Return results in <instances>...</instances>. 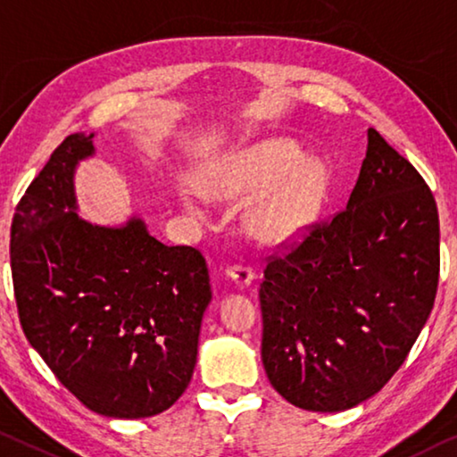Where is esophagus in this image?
<instances>
[{
    "label": "esophagus",
    "instance_id": "esophagus-1",
    "mask_svg": "<svg viewBox=\"0 0 457 457\" xmlns=\"http://www.w3.org/2000/svg\"><path fill=\"white\" fill-rule=\"evenodd\" d=\"M227 276L233 279V282L238 286V287H245L249 286L253 279H255V271H253L251 268H247V265H228L227 268Z\"/></svg>",
    "mask_w": 457,
    "mask_h": 457
}]
</instances>
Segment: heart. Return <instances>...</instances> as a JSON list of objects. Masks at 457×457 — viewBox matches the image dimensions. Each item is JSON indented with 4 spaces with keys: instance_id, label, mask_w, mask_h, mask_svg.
Listing matches in <instances>:
<instances>
[{
    "instance_id": "1",
    "label": "heart",
    "mask_w": 457,
    "mask_h": 457,
    "mask_svg": "<svg viewBox=\"0 0 457 457\" xmlns=\"http://www.w3.org/2000/svg\"><path fill=\"white\" fill-rule=\"evenodd\" d=\"M274 186L253 202L247 214L253 233L270 243H282L300 235L322 202L327 170L320 161L306 159L300 146L286 138H271L230 153L202 175L204 192L220 198H237ZM179 204L189 214H202L192 195L181 192Z\"/></svg>"
}]
</instances>
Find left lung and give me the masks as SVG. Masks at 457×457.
<instances>
[{
  "label": "left lung",
  "instance_id": "8db88e82",
  "mask_svg": "<svg viewBox=\"0 0 457 457\" xmlns=\"http://www.w3.org/2000/svg\"><path fill=\"white\" fill-rule=\"evenodd\" d=\"M437 282L431 189L370 129L347 208L263 271L262 360L271 386L312 412L374 396L415 345Z\"/></svg>",
  "mask_w": 457,
  "mask_h": 457
}]
</instances>
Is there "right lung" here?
I'll list each match as a JSON object with an SVG mask.
<instances>
[{
	"label": "right lung",
	"mask_w": 457,
	"mask_h": 457,
	"mask_svg": "<svg viewBox=\"0 0 457 457\" xmlns=\"http://www.w3.org/2000/svg\"><path fill=\"white\" fill-rule=\"evenodd\" d=\"M94 137L62 140L20 200L13 294L26 339L73 396L97 415L145 419L192 380L208 265L198 249L157 241L140 216L102 227L77 214L75 170Z\"/></svg>",
	"instance_id": "obj_1"
}]
</instances>
